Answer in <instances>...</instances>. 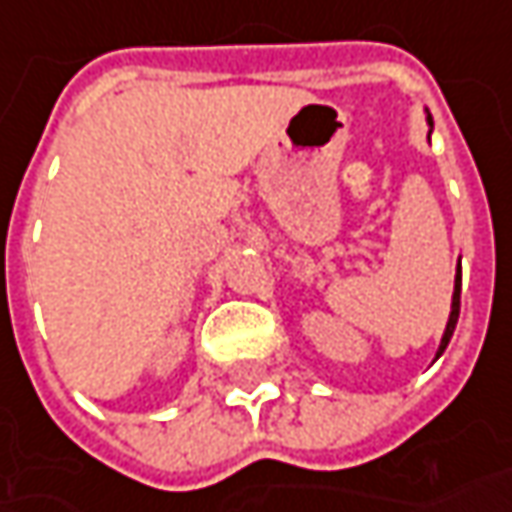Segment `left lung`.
<instances>
[{"instance_id":"obj_1","label":"left lung","mask_w":512,"mask_h":512,"mask_svg":"<svg viewBox=\"0 0 512 512\" xmlns=\"http://www.w3.org/2000/svg\"><path fill=\"white\" fill-rule=\"evenodd\" d=\"M460 288H462V277H460V266H457V277H454V297H451V314H448L446 333H443V342H440L437 356L446 350L448 342H451V336H454V328H457V319H460Z\"/></svg>"}]
</instances>
